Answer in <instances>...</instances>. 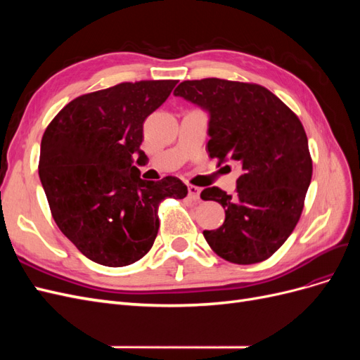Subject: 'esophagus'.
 <instances>
[{
  "label": "esophagus",
  "mask_w": 360,
  "mask_h": 360,
  "mask_svg": "<svg viewBox=\"0 0 360 360\" xmlns=\"http://www.w3.org/2000/svg\"><path fill=\"white\" fill-rule=\"evenodd\" d=\"M188 191H189V198H191V200H193V201L200 200V193H201V189H200V188L193 186V184H189Z\"/></svg>",
  "instance_id": "34e87169"
}]
</instances>
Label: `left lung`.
<instances>
[{
	"label": "left lung",
	"mask_w": 360,
	"mask_h": 360,
	"mask_svg": "<svg viewBox=\"0 0 360 360\" xmlns=\"http://www.w3.org/2000/svg\"><path fill=\"white\" fill-rule=\"evenodd\" d=\"M176 96L210 112V158L237 160L236 195L217 186L201 192L225 209L209 246L234 264L274 255L296 228L312 177L308 138L299 117L266 86L219 78L183 81Z\"/></svg>",
	"instance_id": "obj_1"
}]
</instances>
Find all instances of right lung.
Wrapping results in <instances>:
<instances>
[{
  "mask_svg": "<svg viewBox=\"0 0 360 360\" xmlns=\"http://www.w3.org/2000/svg\"><path fill=\"white\" fill-rule=\"evenodd\" d=\"M179 81L122 82L86 93L53 117L41 138L39 176L53 221L97 264L123 267L143 258L159 230V204L181 200L177 177L143 180L134 167L146 118Z\"/></svg>",
  "mask_w": 360,
  "mask_h": 360,
  "instance_id": "add662e5",
  "label": "right lung"
}]
</instances>
